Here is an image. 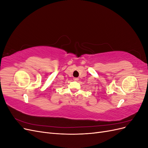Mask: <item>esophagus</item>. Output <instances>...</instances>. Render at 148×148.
I'll use <instances>...</instances> for the list:
<instances>
[{"mask_svg": "<svg viewBox=\"0 0 148 148\" xmlns=\"http://www.w3.org/2000/svg\"><path fill=\"white\" fill-rule=\"evenodd\" d=\"M73 80H74V81H78V78H73Z\"/></svg>", "mask_w": 148, "mask_h": 148, "instance_id": "1", "label": "esophagus"}]
</instances>
